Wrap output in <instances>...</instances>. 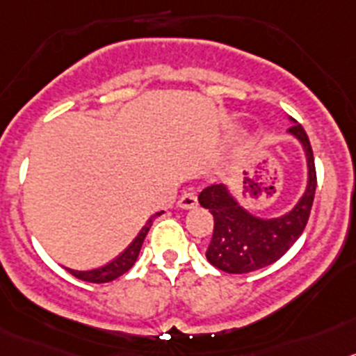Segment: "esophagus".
Listing matches in <instances>:
<instances>
[{
    "label": "esophagus",
    "mask_w": 356,
    "mask_h": 356,
    "mask_svg": "<svg viewBox=\"0 0 356 356\" xmlns=\"http://www.w3.org/2000/svg\"><path fill=\"white\" fill-rule=\"evenodd\" d=\"M177 204L181 209H191V207H195L198 204L197 193H195V191H184V193L181 195V198H179Z\"/></svg>",
    "instance_id": "34e87169"
}]
</instances>
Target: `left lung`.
I'll return each instance as SVG.
<instances>
[{
  "label": "left lung",
  "instance_id": "obj_1",
  "mask_svg": "<svg viewBox=\"0 0 356 356\" xmlns=\"http://www.w3.org/2000/svg\"><path fill=\"white\" fill-rule=\"evenodd\" d=\"M289 133L302 142L309 163V184L305 195L293 211L273 220L255 218L230 197L223 184L207 186L198 195L200 206L206 207L214 218L213 238L207 246L206 257L218 270L241 275L266 268L286 254L305 230L318 177L312 145L302 124L294 122L289 127Z\"/></svg>",
  "mask_w": 356,
  "mask_h": 356
}]
</instances>
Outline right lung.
Masks as SVG:
<instances>
[{
	"mask_svg": "<svg viewBox=\"0 0 356 356\" xmlns=\"http://www.w3.org/2000/svg\"><path fill=\"white\" fill-rule=\"evenodd\" d=\"M161 213H163V211H161ZM161 213L154 214L152 218L159 216ZM152 218H150L149 222L145 223V227L140 230V234L136 236V238H134V241L131 243V245L127 246L122 254L115 259V261H111L110 264L102 266V268H97V270H90V271L69 270V273L72 275V277L79 278V280H83V282H92V284H104V282L115 280V278H118L120 275L126 273V271H129L131 268H133L134 262H136V259H138V254H140V250H142L143 241H145L147 232H149V229L152 227Z\"/></svg>",
	"mask_w": 356,
	"mask_h": 356,
	"instance_id": "1",
	"label": "right lung"
}]
</instances>
